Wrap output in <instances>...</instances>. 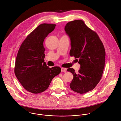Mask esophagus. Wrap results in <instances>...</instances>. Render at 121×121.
I'll list each match as a JSON object with an SVG mask.
<instances>
[{"label": "esophagus", "instance_id": "34e87169", "mask_svg": "<svg viewBox=\"0 0 121 121\" xmlns=\"http://www.w3.org/2000/svg\"><path fill=\"white\" fill-rule=\"evenodd\" d=\"M61 71L62 72H66L67 71V70H66V68H61Z\"/></svg>", "mask_w": 121, "mask_h": 121}]
</instances>
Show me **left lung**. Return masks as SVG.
I'll list each match as a JSON object with an SVG mask.
<instances>
[{"label": "left lung", "instance_id": "8db88e82", "mask_svg": "<svg viewBox=\"0 0 121 121\" xmlns=\"http://www.w3.org/2000/svg\"><path fill=\"white\" fill-rule=\"evenodd\" d=\"M64 30L70 40L69 55L79 60L81 66L78 72L73 68L67 69L73 75L69 87L77 93H86L101 79L105 65L104 47L97 34L82 20L67 23Z\"/></svg>", "mask_w": 121, "mask_h": 121}]
</instances>
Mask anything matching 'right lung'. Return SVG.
<instances>
[{"mask_svg": "<svg viewBox=\"0 0 121 121\" xmlns=\"http://www.w3.org/2000/svg\"><path fill=\"white\" fill-rule=\"evenodd\" d=\"M56 26L52 24H40L24 40L17 52L15 75L24 88L32 93L46 90L53 78L61 72L59 67L50 68L47 66L44 60V40Z\"/></svg>", "mask_w": 121, "mask_h": 121, "instance_id": "add662e5", "label": "right lung"}]
</instances>
